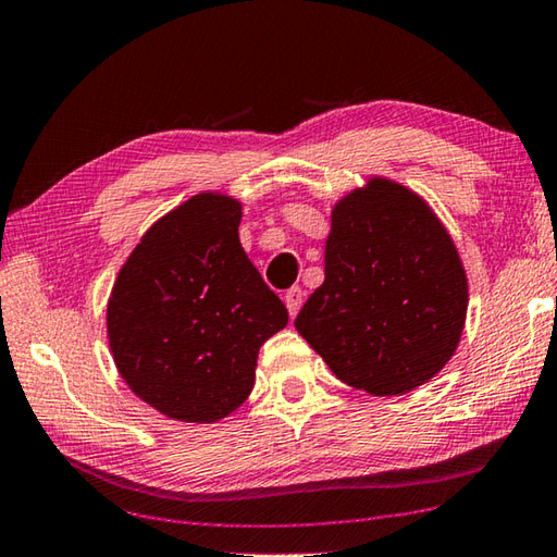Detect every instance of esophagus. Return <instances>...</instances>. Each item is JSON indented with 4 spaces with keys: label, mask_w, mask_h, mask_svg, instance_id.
Listing matches in <instances>:
<instances>
[{
    "label": "esophagus",
    "mask_w": 557,
    "mask_h": 557,
    "mask_svg": "<svg viewBox=\"0 0 557 557\" xmlns=\"http://www.w3.org/2000/svg\"><path fill=\"white\" fill-rule=\"evenodd\" d=\"M302 298H306V293H302L300 286H293L286 290V296H283V300H286V308H288V314L290 318H296L300 306H302Z\"/></svg>",
    "instance_id": "obj_1"
}]
</instances>
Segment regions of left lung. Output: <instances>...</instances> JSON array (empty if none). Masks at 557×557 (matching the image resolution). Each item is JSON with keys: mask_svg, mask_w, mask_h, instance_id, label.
Wrapping results in <instances>:
<instances>
[{"mask_svg": "<svg viewBox=\"0 0 557 557\" xmlns=\"http://www.w3.org/2000/svg\"><path fill=\"white\" fill-rule=\"evenodd\" d=\"M466 310L468 278L442 220L375 176L334 206L324 283L296 330L342 383L403 395L448 363Z\"/></svg>", "mask_w": 557, "mask_h": 557, "instance_id": "8db88e82", "label": "left lung"}]
</instances>
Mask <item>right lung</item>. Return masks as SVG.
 Instances as JSON below:
<instances>
[{
	"mask_svg": "<svg viewBox=\"0 0 557 557\" xmlns=\"http://www.w3.org/2000/svg\"><path fill=\"white\" fill-rule=\"evenodd\" d=\"M243 206L198 194L157 220L119 271L107 330L131 391L180 422L211 424L255 387L259 346L288 310L239 245Z\"/></svg>",
	"mask_w": 557,
	"mask_h": 557,
	"instance_id": "1",
	"label": "right lung"
}]
</instances>
